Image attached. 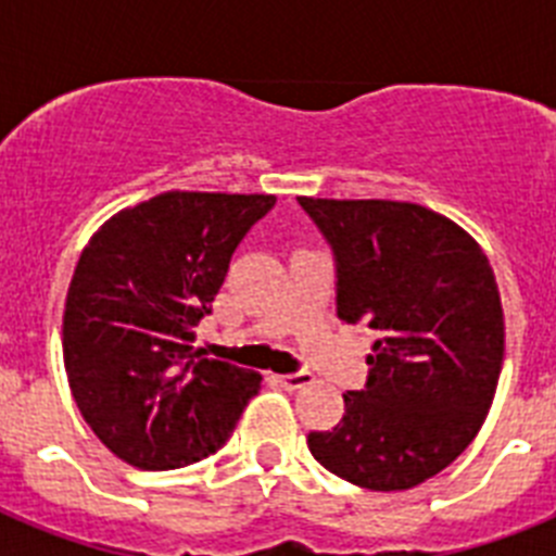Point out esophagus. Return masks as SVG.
Instances as JSON below:
<instances>
[{"instance_id":"obj_1","label":"esophagus","mask_w":556,"mask_h":556,"mask_svg":"<svg viewBox=\"0 0 556 556\" xmlns=\"http://www.w3.org/2000/svg\"><path fill=\"white\" fill-rule=\"evenodd\" d=\"M281 384L287 387V390H303V387L312 384V372L308 370L287 372V376H281Z\"/></svg>"}]
</instances>
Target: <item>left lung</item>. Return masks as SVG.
Instances as JSON below:
<instances>
[{"label": "left lung", "instance_id": "1", "mask_svg": "<svg viewBox=\"0 0 556 556\" xmlns=\"http://www.w3.org/2000/svg\"><path fill=\"white\" fill-rule=\"evenodd\" d=\"M337 264L339 320L378 339L365 390H351L308 451L339 479L409 490L473 443L504 365V312L488 255L437 211L395 200L298 198Z\"/></svg>", "mask_w": 556, "mask_h": 556}]
</instances>
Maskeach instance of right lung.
Masks as SVG:
<instances>
[{"label":"right lung","instance_id":"add662e5","mask_svg":"<svg viewBox=\"0 0 556 556\" xmlns=\"http://www.w3.org/2000/svg\"><path fill=\"white\" fill-rule=\"evenodd\" d=\"M273 194L164 191L113 214L83 248L63 312L75 404L108 451L141 470L205 459L262 376L194 351V326Z\"/></svg>","mask_w":556,"mask_h":556}]
</instances>
